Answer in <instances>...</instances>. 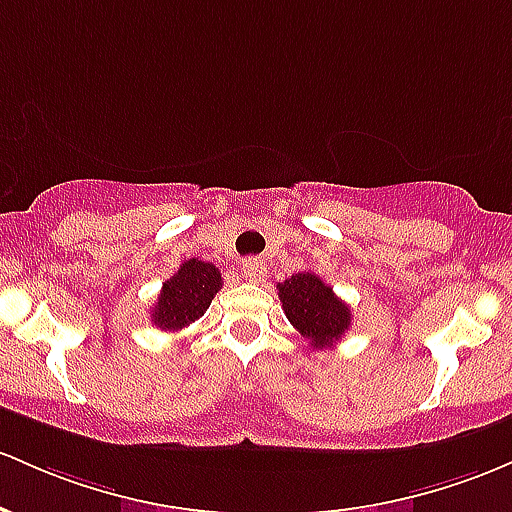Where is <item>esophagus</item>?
<instances>
[{"label":"esophagus","instance_id":"1","mask_svg":"<svg viewBox=\"0 0 512 512\" xmlns=\"http://www.w3.org/2000/svg\"><path fill=\"white\" fill-rule=\"evenodd\" d=\"M265 274H267V267L262 265V262L257 260V257H250V260L243 262V277L247 279V282L260 284L262 279H265Z\"/></svg>","mask_w":512,"mask_h":512}]
</instances>
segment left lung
Returning <instances> with one entry per match:
<instances>
[{
  "instance_id": "obj_1",
  "label": "left lung",
  "mask_w": 512,
  "mask_h": 512,
  "mask_svg": "<svg viewBox=\"0 0 512 512\" xmlns=\"http://www.w3.org/2000/svg\"><path fill=\"white\" fill-rule=\"evenodd\" d=\"M279 299L289 323L308 338L313 350L333 347L350 330L352 311L345 301L335 296L318 274L299 272L277 284Z\"/></svg>"
}]
</instances>
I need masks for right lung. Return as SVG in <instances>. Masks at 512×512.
Here are the masks:
<instances>
[{"mask_svg":"<svg viewBox=\"0 0 512 512\" xmlns=\"http://www.w3.org/2000/svg\"><path fill=\"white\" fill-rule=\"evenodd\" d=\"M221 272L211 262L192 260L182 262L174 277L162 284L157 303L150 318L162 330H182L206 313L213 296L221 291Z\"/></svg>","mask_w":512,"mask_h":512,"instance_id":"right-lung-1","label":"right lung"}]
</instances>
